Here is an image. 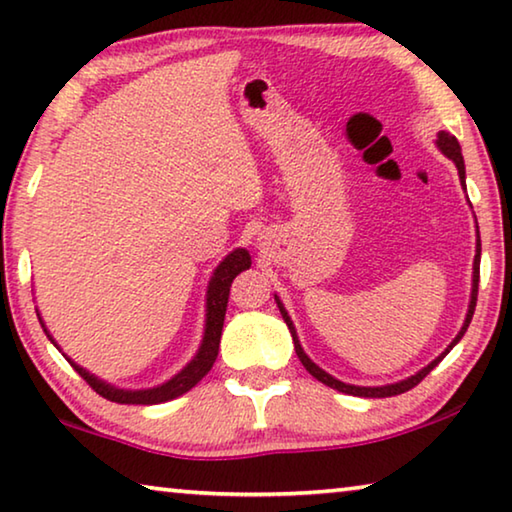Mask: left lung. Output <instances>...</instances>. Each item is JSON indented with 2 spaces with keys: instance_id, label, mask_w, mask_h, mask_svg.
<instances>
[{
  "instance_id": "8db88e82",
  "label": "left lung",
  "mask_w": 512,
  "mask_h": 512,
  "mask_svg": "<svg viewBox=\"0 0 512 512\" xmlns=\"http://www.w3.org/2000/svg\"><path fill=\"white\" fill-rule=\"evenodd\" d=\"M436 144H438V149L443 151V153L447 155V158L456 164L458 178H461V185H463V189H465V162H463L461 144H458V140H456L454 135H449V133H445V131L438 133ZM479 264H481V239H479V225H476V255H474V266H472V293H470V307H467V316H465V323H463V327H461V332L456 334V339H454L452 343H449L447 348H445V352H440L438 357L429 363V366H424L422 370H418V372H415V375H411V377H406V379H402V381H395V384H386V386H354V384H345V381L332 377V375H329V372H325L323 368L316 366V363L307 357L305 350H302V345H300V341H298L296 325H293L289 311L284 309L282 300L277 298V293H275V302H277V309H280V314H282V318H284V323H287L289 332H291V336H293V345H296L298 359H300L302 366L307 368V372H309L311 377H316L318 381H323L325 386L336 388V391L345 393V395H354V397H393V395H400V393L411 391L413 386H418L420 381H422L424 377H427L429 372H431L433 368H436L438 363L447 357L449 350H452L454 345L463 339V334L467 332V327H470V320H472V316H474L476 293H479Z\"/></svg>"
}]
</instances>
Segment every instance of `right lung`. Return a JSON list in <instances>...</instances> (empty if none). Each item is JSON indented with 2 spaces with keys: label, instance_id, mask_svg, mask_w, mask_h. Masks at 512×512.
Here are the masks:
<instances>
[{
  "label": "right lung",
  "instance_id": "1",
  "mask_svg": "<svg viewBox=\"0 0 512 512\" xmlns=\"http://www.w3.org/2000/svg\"><path fill=\"white\" fill-rule=\"evenodd\" d=\"M250 253L246 248H235L230 255H225L223 262L214 268V273L210 277V284H207V296H205V329H203V341L198 345L196 354L192 357V361L187 363V366L176 372L171 379L164 381V384H158L153 388H140V391H131V388H119V386H112L108 381L99 379L97 375H92L90 370L81 368L79 363L72 361L65 354V359L72 363L74 370L79 372V375L88 381V384L97 391L101 397H106L110 402H117V404H160V402H169V400H176V397L185 395L187 391H192V388L201 381L207 372L212 370L214 361H216V354H219V343H221V329H223V318H225V309H228V298H230V284L235 277L250 268ZM38 314V309H36ZM38 320L42 329H45V334L49 336V341L56 345L54 336L49 334V329L45 325V320L40 318ZM60 350V348H58Z\"/></svg>",
  "mask_w": 512,
  "mask_h": 512
}]
</instances>
